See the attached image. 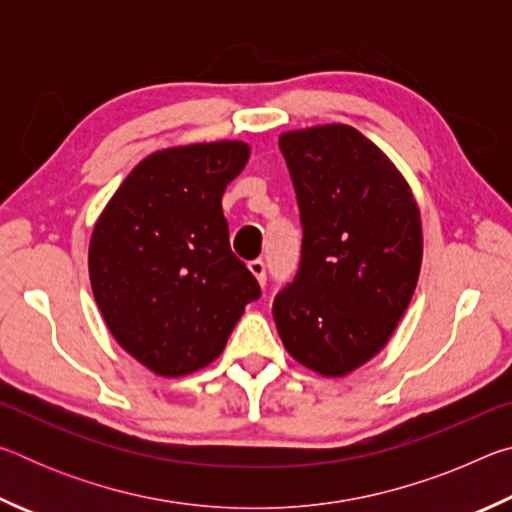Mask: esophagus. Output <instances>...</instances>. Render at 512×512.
<instances>
[{"label": "esophagus", "mask_w": 512, "mask_h": 512, "mask_svg": "<svg viewBox=\"0 0 512 512\" xmlns=\"http://www.w3.org/2000/svg\"><path fill=\"white\" fill-rule=\"evenodd\" d=\"M248 268H250V273L257 277V282L264 287V284H266V264H264V259H253V262H248Z\"/></svg>", "instance_id": "34e87169"}]
</instances>
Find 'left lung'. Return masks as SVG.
<instances>
[{"mask_svg":"<svg viewBox=\"0 0 512 512\" xmlns=\"http://www.w3.org/2000/svg\"><path fill=\"white\" fill-rule=\"evenodd\" d=\"M280 151L302 253L273 318L293 359L343 377L384 348L409 307L422 264L420 210L402 173L357 128L282 133Z\"/></svg>","mask_w":512,"mask_h":512,"instance_id":"8db88e82","label":"left lung"}]
</instances>
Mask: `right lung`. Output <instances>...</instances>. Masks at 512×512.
<instances>
[{
    "instance_id": "obj_1",
    "label": "right lung",
    "mask_w": 512,
    "mask_h": 512,
    "mask_svg": "<svg viewBox=\"0 0 512 512\" xmlns=\"http://www.w3.org/2000/svg\"><path fill=\"white\" fill-rule=\"evenodd\" d=\"M244 142L151 153L101 212L90 282L110 334L162 377L212 363L248 302L262 296L232 253L221 196L246 167Z\"/></svg>"
}]
</instances>
